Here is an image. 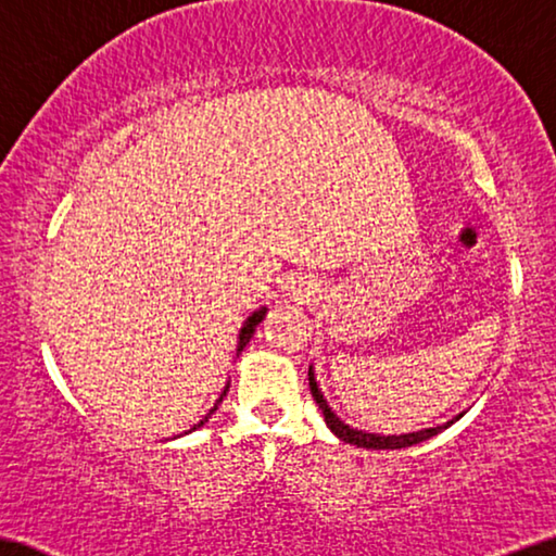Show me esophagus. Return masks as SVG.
Returning <instances> with one entry per match:
<instances>
[{"mask_svg": "<svg viewBox=\"0 0 556 556\" xmlns=\"http://www.w3.org/2000/svg\"><path fill=\"white\" fill-rule=\"evenodd\" d=\"M314 289H317V287H314V281L300 277V279L292 281L289 292H292V300H296V302H309L314 296Z\"/></svg>", "mask_w": 556, "mask_h": 556, "instance_id": "34e87169", "label": "esophagus"}]
</instances>
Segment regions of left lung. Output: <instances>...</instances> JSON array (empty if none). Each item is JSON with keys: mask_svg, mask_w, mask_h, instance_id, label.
Returning a JSON list of instances; mask_svg holds the SVG:
<instances>
[{"mask_svg": "<svg viewBox=\"0 0 556 556\" xmlns=\"http://www.w3.org/2000/svg\"><path fill=\"white\" fill-rule=\"evenodd\" d=\"M309 389H312V396L314 402H317V407L321 409V417H325L327 427L334 432V437L342 439L346 444H357L364 446V450H402V446H412V444H419V442H427V439H432L434 434L442 432V429L452 427L454 421L462 419V414L457 417L446 421V425H437V427H429V429H419V432H409V434H371V432H362V429H354L346 425L337 417L334 412L325 400V394H321V389L317 384V377H314V367H309Z\"/></svg>", "mask_w": 556, "mask_h": 556, "instance_id": "1", "label": "left lung"}]
</instances>
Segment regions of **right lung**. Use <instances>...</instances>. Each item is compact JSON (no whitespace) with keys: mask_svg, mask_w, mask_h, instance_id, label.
Instances as JSON below:
<instances>
[{"mask_svg":"<svg viewBox=\"0 0 556 556\" xmlns=\"http://www.w3.org/2000/svg\"><path fill=\"white\" fill-rule=\"evenodd\" d=\"M264 317H267V306H260V309H254V312L250 314V317H247V319H244V325H242V329H239V337H237V357H239V354H242V350H244V346H247V344H250V339L254 337V331H256V327H260V325H262V319H264ZM227 392H229V384L225 387V392H222V394H219V400H217V402H214V407H212L210 412H206V414H204V419H199V421H197V425H194L192 429H189V432H197V429H199V427H204V425H206V421H210V417H212V414L219 409V404H222V400H225V396H227ZM189 432H185V434H189ZM177 437H179V434H177ZM177 437H174V439H177Z\"/></svg>","mask_w":556,"mask_h":556,"instance_id":"1","label":"right lung"}]
</instances>
